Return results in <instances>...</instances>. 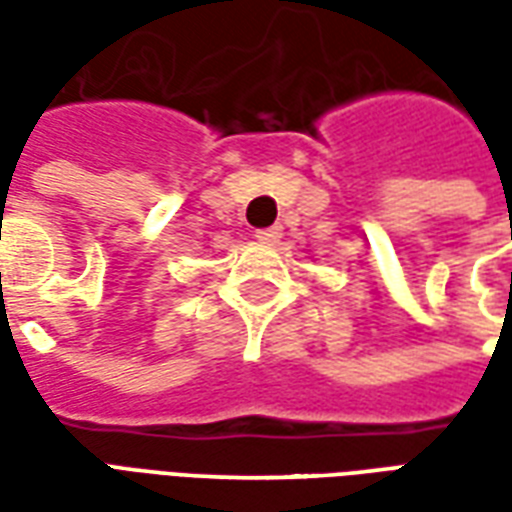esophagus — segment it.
Wrapping results in <instances>:
<instances>
[{
  "instance_id": "1",
  "label": "esophagus",
  "mask_w": 512,
  "mask_h": 512,
  "mask_svg": "<svg viewBox=\"0 0 512 512\" xmlns=\"http://www.w3.org/2000/svg\"><path fill=\"white\" fill-rule=\"evenodd\" d=\"M255 238L260 244H277L279 238H282V227L274 224V227H266V230H257Z\"/></svg>"
}]
</instances>
